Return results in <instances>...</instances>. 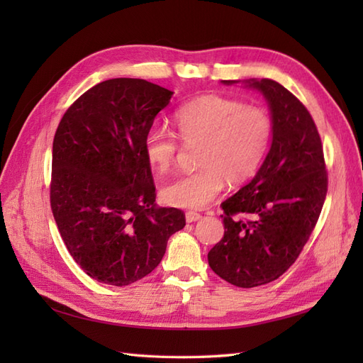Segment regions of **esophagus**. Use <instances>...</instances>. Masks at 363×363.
<instances>
[{"label": "esophagus", "instance_id": "1", "mask_svg": "<svg viewBox=\"0 0 363 363\" xmlns=\"http://www.w3.org/2000/svg\"><path fill=\"white\" fill-rule=\"evenodd\" d=\"M201 219V215L196 213V212H186V223H195V221H200Z\"/></svg>", "mask_w": 363, "mask_h": 363}]
</instances>
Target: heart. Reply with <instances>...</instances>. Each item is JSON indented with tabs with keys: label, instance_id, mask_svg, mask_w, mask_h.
I'll list each match as a JSON object with an SVG mask.
<instances>
[{
	"label": "heart",
	"instance_id": "obj_1",
	"mask_svg": "<svg viewBox=\"0 0 363 363\" xmlns=\"http://www.w3.org/2000/svg\"><path fill=\"white\" fill-rule=\"evenodd\" d=\"M174 123L184 145L199 148L200 169L182 175L162 189L163 201L182 208H203L221 194L225 180L240 184L260 169L272 140V119L263 107L232 98L206 95L182 106ZM174 131L152 127L144 136V155L157 172L177 159Z\"/></svg>",
	"mask_w": 363,
	"mask_h": 363
}]
</instances>
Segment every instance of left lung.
I'll use <instances>...</instances> for the list:
<instances>
[{
  "instance_id": "8db88e82",
  "label": "left lung",
  "mask_w": 363,
  "mask_h": 363,
  "mask_svg": "<svg viewBox=\"0 0 363 363\" xmlns=\"http://www.w3.org/2000/svg\"><path fill=\"white\" fill-rule=\"evenodd\" d=\"M244 84L268 101L271 148L255 179L221 204L224 238L207 259L225 281L255 288L277 280L300 256L320 218L328 180L320 133L298 98L269 79Z\"/></svg>"
}]
</instances>
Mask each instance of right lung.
Returning a JSON list of instances; mask_svg holds the SVG:
<instances>
[{"label": "right lung", "mask_w": 363, "mask_h": 363, "mask_svg": "<svg viewBox=\"0 0 363 363\" xmlns=\"http://www.w3.org/2000/svg\"><path fill=\"white\" fill-rule=\"evenodd\" d=\"M172 94L140 79L101 82L54 135L51 211L72 259L101 283L127 286L148 276L186 225L179 208L156 206L144 155V136Z\"/></svg>", "instance_id": "add662e5"}]
</instances>
